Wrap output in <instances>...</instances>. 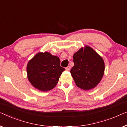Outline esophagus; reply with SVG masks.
I'll use <instances>...</instances> for the list:
<instances>
[{
  "instance_id": "esophagus-1",
  "label": "esophagus",
  "mask_w": 127,
  "mask_h": 127,
  "mask_svg": "<svg viewBox=\"0 0 127 127\" xmlns=\"http://www.w3.org/2000/svg\"><path fill=\"white\" fill-rule=\"evenodd\" d=\"M70 69H71V67L69 65H68V67H67L65 68V69L67 71H69V70H70Z\"/></svg>"
}]
</instances>
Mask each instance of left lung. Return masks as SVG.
<instances>
[{
    "mask_svg": "<svg viewBox=\"0 0 127 127\" xmlns=\"http://www.w3.org/2000/svg\"><path fill=\"white\" fill-rule=\"evenodd\" d=\"M73 61L74 65L70 72L76 86L85 90L94 88L104 74L103 59L93 48L86 46L74 53Z\"/></svg>",
    "mask_w": 127,
    "mask_h": 127,
    "instance_id": "left-lung-1",
    "label": "left lung"
}]
</instances>
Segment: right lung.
I'll use <instances>...</instances> for the list:
<instances>
[{"label": "right lung", "mask_w": 127, "mask_h": 127, "mask_svg": "<svg viewBox=\"0 0 127 127\" xmlns=\"http://www.w3.org/2000/svg\"><path fill=\"white\" fill-rule=\"evenodd\" d=\"M26 69L30 83L42 92L54 88L65 70L60 66L59 58L47 52L37 53L28 62Z\"/></svg>", "instance_id": "1"}]
</instances>
